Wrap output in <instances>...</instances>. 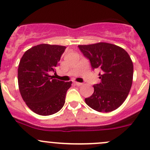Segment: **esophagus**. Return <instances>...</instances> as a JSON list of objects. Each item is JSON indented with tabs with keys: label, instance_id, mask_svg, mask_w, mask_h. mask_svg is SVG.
<instances>
[{
	"label": "esophagus",
	"instance_id": "34e87169",
	"mask_svg": "<svg viewBox=\"0 0 150 150\" xmlns=\"http://www.w3.org/2000/svg\"><path fill=\"white\" fill-rule=\"evenodd\" d=\"M75 84L76 85V86H82L83 85V83H79V82H75Z\"/></svg>",
	"mask_w": 150,
	"mask_h": 150
}]
</instances>
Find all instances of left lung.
<instances>
[{
  "mask_svg": "<svg viewBox=\"0 0 150 150\" xmlns=\"http://www.w3.org/2000/svg\"><path fill=\"white\" fill-rule=\"evenodd\" d=\"M78 48L90 60L93 69L101 70V82L93 86V94L85 99L86 104L100 112L117 109L132 86L134 65L130 56L121 47L104 42L79 45Z\"/></svg>",
  "mask_w": 150,
  "mask_h": 150,
  "instance_id": "obj_1",
  "label": "left lung"
}]
</instances>
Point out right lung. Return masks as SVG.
<instances>
[{"label": "right lung", "mask_w": 150, "mask_h": 150, "mask_svg": "<svg viewBox=\"0 0 150 150\" xmlns=\"http://www.w3.org/2000/svg\"><path fill=\"white\" fill-rule=\"evenodd\" d=\"M66 47L40 44L25 51L18 67V84L21 96L30 110L40 115L59 111L65 102L72 81L64 82L49 75L55 68Z\"/></svg>", "instance_id": "1"}]
</instances>
